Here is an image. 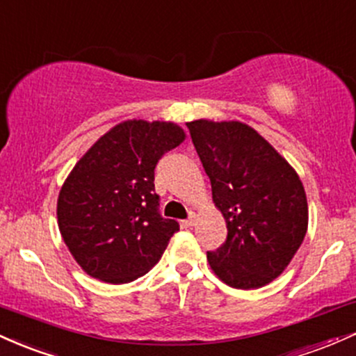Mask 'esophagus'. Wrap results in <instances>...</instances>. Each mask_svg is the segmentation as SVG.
Listing matches in <instances>:
<instances>
[{
	"label": "esophagus",
	"mask_w": 356,
	"mask_h": 356,
	"mask_svg": "<svg viewBox=\"0 0 356 356\" xmlns=\"http://www.w3.org/2000/svg\"><path fill=\"white\" fill-rule=\"evenodd\" d=\"M194 224H195V214H194V212H191L189 218H187L186 220H182V226L184 227H191V226H194Z\"/></svg>",
	"instance_id": "esophagus-1"
}]
</instances>
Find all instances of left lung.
<instances>
[{"label":"left lung","instance_id":"left-lung-1","mask_svg":"<svg viewBox=\"0 0 356 356\" xmlns=\"http://www.w3.org/2000/svg\"><path fill=\"white\" fill-rule=\"evenodd\" d=\"M209 175L227 238L207 251L212 271L239 289L271 283L291 263L308 229V202L296 170L243 122H187Z\"/></svg>","mask_w":356,"mask_h":356}]
</instances>
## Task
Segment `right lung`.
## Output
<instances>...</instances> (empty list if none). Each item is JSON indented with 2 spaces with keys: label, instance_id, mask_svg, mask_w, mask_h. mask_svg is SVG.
Segmentation results:
<instances>
[{
  "label": "right lung",
  "instance_id": "obj_1",
  "mask_svg": "<svg viewBox=\"0 0 356 356\" xmlns=\"http://www.w3.org/2000/svg\"><path fill=\"white\" fill-rule=\"evenodd\" d=\"M184 138L172 122L127 120L73 167L61 186L56 216L61 238L87 275L130 283L164 254L179 222L159 212L154 170Z\"/></svg>",
  "mask_w": 356,
  "mask_h": 356
}]
</instances>
